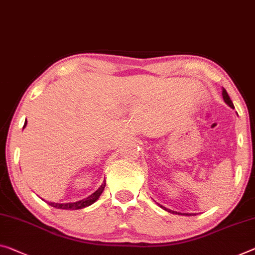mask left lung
<instances>
[{"label": "left lung", "mask_w": 255, "mask_h": 255, "mask_svg": "<svg viewBox=\"0 0 255 255\" xmlns=\"http://www.w3.org/2000/svg\"><path fill=\"white\" fill-rule=\"evenodd\" d=\"M222 97H223V100H225V103L229 106V107H232L233 109L235 108L234 107V104H233V101L230 100V98H229V96H228V93H227V91H226V89H222ZM160 207H162V209H164L165 211H167V212H170V213H173V214H179V215H194V214H191V213H180V212H175V211H172V210H168V209H165V207L164 206H162L160 204H158ZM196 215V214H195Z\"/></svg>", "instance_id": "left-lung-1"}]
</instances>
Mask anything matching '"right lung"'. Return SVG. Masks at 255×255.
I'll list each match as a JSON object with an SVG mask.
<instances>
[{
	"instance_id": "right-lung-1",
	"label": "right lung",
	"mask_w": 255,
	"mask_h": 255,
	"mask_svg": "<svg viewBox=\"0 0 255 255\" xmlns=\"http://www.w3.org/2000/svg\"><path fill=\"white\" fill-rule=\"evenodd\" d=\"M27 124V121L23 124V128L26 127ZM105 186H106V181L103 182V185H101L98 189L93 193L92 195H90L89 197L84 198V199H81V201L75 202V203H52V202H49V205L50 206H53L56 207V209H61V210H80V209H84V207L90 206L91 204H93L98 198L100 197V195L103 194V191L105 189Z\"/></svg>"
}]
</instances>
